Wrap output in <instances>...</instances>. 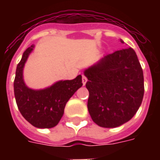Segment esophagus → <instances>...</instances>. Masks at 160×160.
Here are the masks:
<instances>
[{"label":"esophagus","mask_w":160,"mask_h":160,"mask_svg":"<svg viewBox=\"0 0 160 160\" xmlns=\"http://www.w3.org/2000/svg\"><path fill=\"white\" fill-rule=\"evenodd\" d=\"M86 81H87V78L85 77V75H82V82H83V85H85V83H86Z\"/></svg>","instance_id":"1"}]
</instances>
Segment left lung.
I'll return each instance as SVG.
<instances>
[{"label": "left lung", "mask_w": 160, "mask_h": 160, "mask_svg": "<svg viewBox=\"0 0 160 160\" xmlns=\"http://www.w3.org/2000/svg\"><path fill=\"white\" fill-rule=\"evenodd\" d=\"M84 74L90 94L88 110L95 124L115 128L136 114L144 97V85L143 70L133 49L105 55Z\"/></svg>", "instance_id": "8db88e82"}]
</instances>
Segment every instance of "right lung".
Wrapping results in <instances>:
<instances>
[{"instance_id":"obj_1","label":"right lung","mask_w":160,"mask_h":160,"mask_svg":"<svg viewBox=\"0 0 160 160\" xmlns=\"http://www.w3.org/2000/svg\"><path fill=\"white\" fill-rule=\"evenodd\" d=\"M34 47L32 45L26 49L17 65L14 94L19 110L30 124L39 129H50L57 125L67 101L82 86V76L78 75L71 80H60L43 90L30 89L24 82L23 68Z\"/></svg>"}]
</instances>
